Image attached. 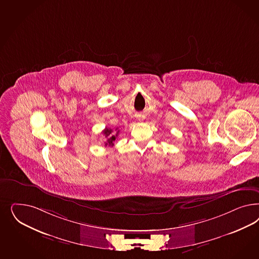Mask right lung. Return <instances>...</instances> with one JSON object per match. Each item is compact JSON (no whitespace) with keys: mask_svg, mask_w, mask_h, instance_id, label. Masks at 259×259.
<instances>
[{"mask_svg":"<svg viewBox=\"0 0 259 259\" xmlns=\"http://www.w3.org/2000/svg\"><path fill=\"white\" fill-rule=\"evenodd\" d=\"M115 131H117L115 130ZM118 134H119V131H117L116 132H113L111 128H108V127H106L104 131H103V134L105 135V137L107 138V142H105V146L107 147V146H113L114 145V141L116 140V137L118 136Z\"/></svg>","mask_w":259,"mask_h":259,"instance_id":"obj_1","label":"right lung"}]
</instances>
